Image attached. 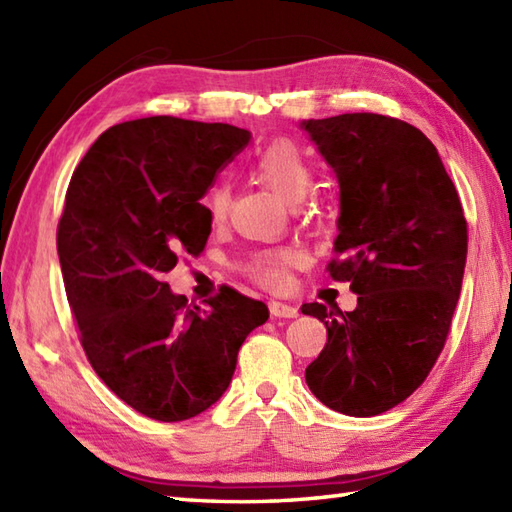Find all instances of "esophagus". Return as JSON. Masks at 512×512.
I'll list each match as a JSON object with an SVG mask.
<instances>
[{"label":"esophagus","instance_id":"esophagus-1","mask_svg":"<svg viewBox=\"0 0 512 512\" xmlns=\"http://www.w3.org/2000/svg\"><path fill=\"white\" fill-rule=\"evenodd\" d=\"M270 314H273L275 319H295L299 310L284 301H270Z\"/></svg>","mask_w":512,"mask_h":512}]
</instances>
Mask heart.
Wrapping results in <instances>:
<instances>
[{
    "mask_svg": "<svg viewBox=\"0 0 512 512\" xmlns=\"http://www.w3.org/2000/svg\"><path fill=\"white\" fill-rule=\"evenodd\" d=\"M257 178L281 195L286 202H299L314 180L312 160L292 140H275L255 160ZM231 209V184L220 182L206 198V211L213 222H222ZM303 250L297 246L259 250L248 259L246 273L257 284L270 290H281L290 284L292 268L303 264Z\"/></svg>",
    "mask_w": 512,
    "mask_h": 512,
    "instance_id": "b5f03b06",
    "label": "heart"
}]
</instances>
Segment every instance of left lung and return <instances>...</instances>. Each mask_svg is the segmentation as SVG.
<instances>
[{"instance_id": "obj_1", "label": "left lung", "mask_w": 512, "mask_h": 512, "mask_svg": "<svg viewBox=\"0 0 512 512\" xmlns=\"http://www.w3.org/2000/svg\"><path fill=\"white\" fill-rule=\"evenodd\" d=\"M301 125L339 178L330 277L358 295L339 317L323 303L301 306L328 328L306 383L325 407L378 416L424 383L447 343L469 242L464 211L418 127L369 112Z\"/></svg>"}]
</instances>
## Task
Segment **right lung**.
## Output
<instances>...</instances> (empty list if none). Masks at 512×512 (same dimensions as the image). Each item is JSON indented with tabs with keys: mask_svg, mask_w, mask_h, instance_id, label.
Segmentation results:
<instances>
[{
	"mask_svg": "<svg viewBox=\"0 0 512 512\" xmlns=\"http://www.w3.org/2000/svg\"><path fill=\"white\" fill-rule=\"evenodd\" d=\"M250 132L151 116L103 132L74 169L57 226L72 317L94 372L147 418L180 422L220 400L266 303L220 288L209 308L173 295L162 275L200 255V204Z\"/></svg>",
	"mask_w": 512,
	"mask_h": 512,
	"instance_id": "right-lung-1",
	"label": "right lung"
}]
</instances>
